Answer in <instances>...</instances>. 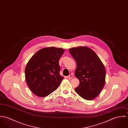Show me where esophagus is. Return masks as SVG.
<instances>
[{"label": "esophagus", "instance_id": "1", "mask_svg": "<svg viewBox=\"0 0 128 128\" xmlns=\"http://www.w3.org/2000/svg\"><path fill=\"white\" fill-rule=\"evenodd\" d=\"M67 77H68V79H71V78H72L73 77V75H72V74H70V75H68Z\"/></svg>", "mask_w": 128, "mask_h": 128}]
</instances>
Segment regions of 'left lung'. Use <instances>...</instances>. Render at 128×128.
I'll return each instance as SVG.
<instances>
[{"label": "left lung", "instance_id": "obj_1", "mask_svg": "<svg viewBox=\"0 0 128 128\" xmlns=\"http://www.w3.org/2000/svg\"><path fill=\"white\" fill-rule=\"evenodd\" d=\"M69 51L76 62L74 74L80 81L75 92L85 100H93L104 86V66L96 53L87 47L72 48Z\"/></svg>", "mask_w": 128, "mask_h": 128}]
</instances>
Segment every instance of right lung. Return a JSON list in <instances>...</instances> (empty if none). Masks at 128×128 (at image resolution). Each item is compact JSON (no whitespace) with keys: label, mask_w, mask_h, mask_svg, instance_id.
Returning a JSON list of instances; mask_svg holds the SVG:
<instances>
[{"label":"right lung","mask_w":128,"mask_h":128,"mask_svg":"<svg viewBox=\"0 0 128 128\" xmlns=\"http://www.w3.org/2000/svg\"><path fill=\"white\" fill-rule=\"evenodd\" d=\"M64 49L46 47L40 49L28 62L25 68L26 83L32 92L45 97L58 87L64 77L60 74L59 60Z\"/></svg>","instance_id":"1"}]
</instances>
